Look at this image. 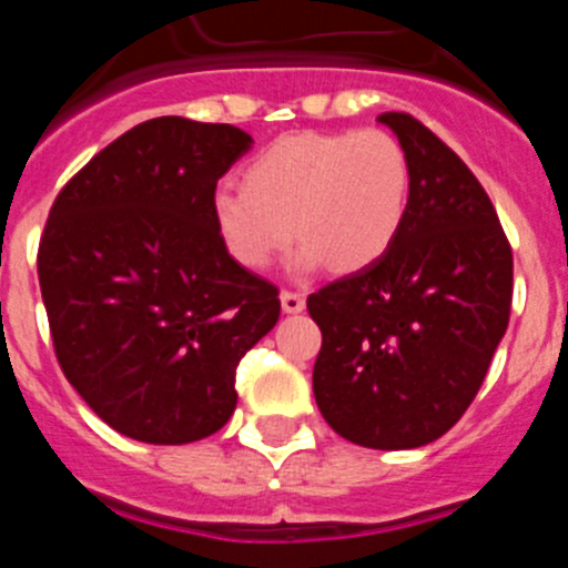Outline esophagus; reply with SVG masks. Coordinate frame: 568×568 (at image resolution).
Segmentation results:
<instances>
[{"label": "esophagus", "instance_id": "obj_1", "mask_svg": "<svg viewBox=\"0 0 568 568\" xmlns=\"http://www.w3.org/2000/svg\"><path fill=\"white\" fill-rule=\"evenodd\" d=\"M307 307V298L301 293H293V290H281V310L284 313H301Z\"/></svg>", "mask_w": 568, "mask_h": 568}]
</instances>
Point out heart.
Segmentation results:
<instances>
[{
    "instance_id": "b5f03b06",
    "label": "heart",
    "mask_w": 568,
    "mask_h": 568,
    "mask_svg": "<svg viewBox=\"0 0 568 568\" xmlns=\"http://www.w3.org/2000/svg\"><path fill=\"white\" fill-rule=\"evenodd\" d=\"M244 190L219 187L210 219L244 270H267L304 239L295 267L358 273L381 258L404 224L409 168L378 128L301 130L275 139L244 168Z\"/></svg>"
}]
</instances>
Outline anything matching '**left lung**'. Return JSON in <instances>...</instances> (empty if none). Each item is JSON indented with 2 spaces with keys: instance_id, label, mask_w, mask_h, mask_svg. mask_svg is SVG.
I'll return each instance as SVG.
<instances>
[{
  "instance_id": "8db88e82",
  "label": "left lung",
  "mask_w": 568,
  "mask_h": 568,
  "mask_svg": "<svg viewBox=\"0 0 568 568\" xmlns=\"http://www.w3.org/2000/svg\"><path fill=\"white\" fill-rule=\"evenodd\" d=\"M409 168L398 239L307 298L321 327L313 393L341 438L415 449L469 409L509 324L511 247L489 195L429 128L381 113Z\"/></svg>"
}]
</instances>
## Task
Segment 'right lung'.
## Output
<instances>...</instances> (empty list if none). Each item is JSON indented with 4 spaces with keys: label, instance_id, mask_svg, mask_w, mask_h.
<instances>
[{
    "label": "right lung",
    "instance_id": "right-lung-1",
    "mask_svg": "<svg viewBox=\"0 0 568 568\" xmlns=\"http://www.w3.org/2000/svg\"><path fill=\"white\" fill-rule=\"evenodd\" d=\"M253 148L233 124L159 115L57 195L39 287L64 378L115 433L193 444L235 409V366L281 313L278 287L230 258L215 184Z\"/></svg>",
    "mask_w": 568,
    "mask_h": 568
}]
</instances>
